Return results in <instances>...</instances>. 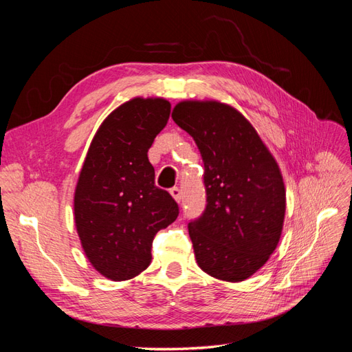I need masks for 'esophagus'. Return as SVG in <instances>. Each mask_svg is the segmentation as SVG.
Listing matches in <instances>:
<instances>
[{
	"label": "esophagus",
	"instance_id": "34e87169",
	"mask_svg": "<svg viewBox=\"0 0 352 352\" xmlns=\"http://www.w3.org/2000/svg\"><path fill=\"white\" fill-rule=\"evenodd\" d=\"M170 195H172V197L175 198L176 202H180V198H182V192H180V189L176 188V186L170 189Z\"/></svg>",
	"mask_w": 352,
	"mask_h": 352
}]
</instances>
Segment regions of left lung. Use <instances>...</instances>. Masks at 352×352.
I'll use <instances>...</instances> for the list:
<instances>
[{"instance_id": "8db88e82", "label": "left lung", "mask_w": 352, "mask_h": 352, "mask_svg": "<svg viewBox=\"0 0 352 352\" xmlns=\"http://www.w3.org/2000/svg\"><path fill=\"white\" fill-rule=\"evenodd\" d=\"M172 119L198 146L207 207L188 225L197 264L226 282L248 279L282 235L286 190L280 168L242 113L216 100H186Z\"/></svg>"}]
</instances>
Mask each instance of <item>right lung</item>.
<instances>
[{"label": "right lung", "mask_w": 352, "mask_h": 352, "mask_svg": "<svg viewBox=\"0 0 352 352\" xmlns=\"http://www.w3.org/2000/svg\"><path fill=\"white\" fill-rule=\"evenodd\" d=\"M168 116L164 98L126 101L105 117L85 157L74 189V225L92 267L110 280L142 273L155 233L179 214L172 195L154 185L148 160Z\"/></svg>", "instance_id": "obj_1"}]
</instances>
